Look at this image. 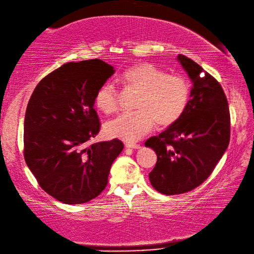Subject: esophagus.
Masks as SVG:
<instances>
[{
  "instance_id": "obj_1",
  "label": "esophagus",
  "mask_w": 254,
  "mask_h": 254,
  "mask_svg": "<svg viewBox=\"0 0 254 254\" xmlns=\"http://www.w3.org/2000/svg\"><path fill=\"white\" fill-rule=\"evenodd\" d=\"M126 147L129 149H140V144H137V143H133V142H127L126 143Z\"/></svg>"
}]
</instances>
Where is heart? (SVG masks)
Segmentation results:
<instances>
[{
  "instance_id": "1",
  "label": "heart",
  "mask_w": 254,
  "mask_h": 254,
  "mask_svg": "<svg viewBox=\"0 0 254 254\" xmlns=\"http://www.w3.org/2000/svg\"><path fill=\"white\" fill-rule=\"evenodd\" d=\"M128 90L138 92L133 113L123 114L106 125L110 137L128 142L140 140L159 126L169 127L183 116L189 106L190 83L182 74H168L149 62L133 64L121 76ZM95 105L101 112L117 111L118 92L111 83L102 85L95 95Z\"/></svg>"
}]
</instances>
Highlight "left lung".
I'll return each mask as SVG.
<instances>
[{
  "label": "left lung",
  "instance_id": "left-lung-1",
  "mask_svg": "<svg viewBox=\"0 0 254 254\" xmlns=\"http://www.w3.org/2000/svg\"><path fill=\"white\" fill-rule=\"evenodd\" d=\"M178 60L193 83L189 106L177 123L144 143L158 157L150 183L164 195L183 194L203 183L230 140L228 101L219 82L186 56L180 54Z\"/></svg>",
  "mask_w": 254,
  "mask_h": 254
}]
</instances>
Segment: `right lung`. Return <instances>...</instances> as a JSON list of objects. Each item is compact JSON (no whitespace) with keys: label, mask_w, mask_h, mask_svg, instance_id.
I'll use <instances>...</instances> for the list:
<instances>
[{"label":"right lung","mask_w":254,"mask_h":254,"mask_svg":"<svg viewBox=\"0 0 254 254\" xmlns=\"http://www.w3.org/2000/svg\"><path fill=\"white\" fill-rule=\"evenodd\" d=\"M114 72L100 59L69 62L46 75L29 98L26 164L40 188L64 204H83L100 195L124 149L118 139L86 146L101 128L96 92Z\"/></svg>","instance_id":"1"}]
</instances>
